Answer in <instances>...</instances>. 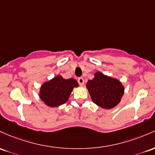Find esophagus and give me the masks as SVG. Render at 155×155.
I'll return each mask as SVG.
<instances>
[{"instance_id": "esophagus-1", "label": "esophagus", "mask_w": 155, "mask_h": 155, "mask_svg": "<svg viewBox=\"0 0 155 155\" xmlns=\"http://www.w3.org/2000/svg\"><path fill=\"white\" fill-rule=\"evenodd\" d=\"M78 82L81 86H83V85H84V79H83L82 77L79 78L78 79Z\"/></svg>"}]
</instances>
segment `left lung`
Returning a JSON list of instances; mask_svg holds the SVG:
<instances>
[{
  "label": "left lung",
  "instance_id": "left-lung-1",
  "mask_svg": "<svg viewBox=\"0 0 155 155\" xmlns=\"http://www.w3.org/2000/svg\"><path fill=\"white\" fill-rule=\"evenodd\" d=\"M92 101L105 109L116 107L124 94V88L119 80L97 72L86 83Z\"/></svg>",
  "mask_w": 155,
  "mask_h": 155
}]
</instances>
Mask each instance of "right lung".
Masks as SVG:
<instances>
[{"label":"right lung","mask_w":155,"mask_h":155,"mask_svg":"<svg viewBox=\"0 0 155 155\" xmlns=\"http://www.w3.org/2000/svg\"><path fill=\"white\" fill-rule=\"evenodd\" d=\"M78 86L76 80L64 79L62 76L57 75L41 85L40 99L49 107H58L67 102L73 88Z\"/></svg>","instance_id":"right-lung-1"}]
</instances>
